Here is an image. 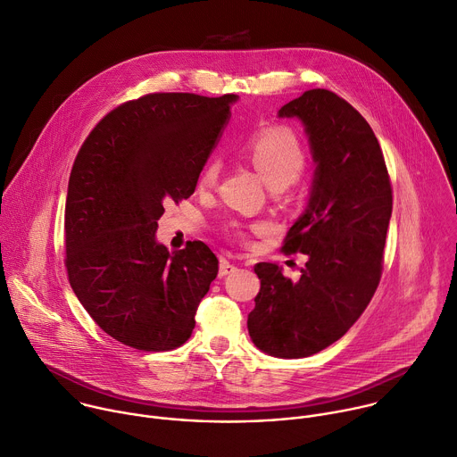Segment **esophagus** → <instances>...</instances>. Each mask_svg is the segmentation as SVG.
Here are the masks:
<instances>
[{
    "mask_svg": "<svg viewBox=\"0 0 457 457\" xmlns=\"http://www.w3.org/2000/svg\"><path fill=\"white\" fill-rule=\"evenodd\" d=\"M232 271H236V266H234L230 261H227V259H221V261H220V270H218V276H220V278H227L228 273H232Z\"/></svg>",
    "mask_w": 457,
    "mask_h": 457,
    "instance_id": "1",
    "label": "esophagus"
}]
</instances>
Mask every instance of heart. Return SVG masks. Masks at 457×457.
<instances>
[{
	"label": "heart",
	"mask_w": 457,
	"mask_h": 457,
	"mask_svg": "<svg viewBox=\"0 0 457 457\" xmlns=\"http://www.w3.org/2000/svg\"><path fill=\"white\" fill-rule=\"evenodd\" d=\"M248 154L270 187H288L299 178L306 163L299 138L292 129L283 126H271L257 133L248 142ZM220 170V158H209L202 169L200 184L204 187L214 186Z\"/></svg>",
	"instance_id": "obj_1"
}]
</instances>
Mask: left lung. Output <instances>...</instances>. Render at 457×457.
<instances>
[{
  "instance_id": "1",
  "label": "left lung",
  "mask_w": 457,
  "mask_h": 457,
  "mask_svg": "<svg viewBox=\"0 0 457 457\" xmlns=\"http://www.w3.org/2000/svg\"><path fill=\"white\" fill-rule=\"evenodd\" d=\"M278 117L301 120L315 162L308 205L283 246L308 261L299 281L273 262L253 266L261 290L246 324L262 353L304 358L344 337L373 299L393 191L371 126L333 91H304Z\"/></svg>"
}]
</instances>
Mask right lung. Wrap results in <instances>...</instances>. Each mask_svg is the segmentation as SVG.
Segmentation results:
<instances>
[{"label":"right lung","mask_w":457,"mask_h":457,"mask_svg":"<svg viewBox=\"0 0 457 457\" xmlns=\"http://www.w3.org/2000/svg\"><path fill=\"white\" fill-rule=\"evenodd\" d=\"M237 96L151 94L108 113L84 140L68 181L66 270L101 329L140 351H169L195 329L218 276L202 241H156L163 205L189 198Z\"/></svg>","instance_id":"right-lung-1"}]
</instances>
